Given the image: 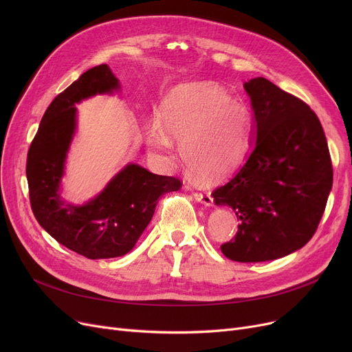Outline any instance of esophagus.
<instances>
[{
	"mask_svg": "<svg viewBox=\"0 0 352 352\" xmlns=\"http://www.w3.org/2000/svg\"><path fill=\"white\" fill-rule=\"evenodd\" d=\"M194 198L198 202H201V204H204L206 207H212L214 206V198L208 192H194Z\"/></svg>",
	"mask_w": 352,
	"mask_h": 352,
	"instance_id": "esophagus-1",
	"label": "esophagus"
}]
</instances>
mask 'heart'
Returning a JSON list of instances; mask_svg holds the SVG:
<instances>
[{
  "instance_id": "heart-1",
  "label": "heart",
  "mask_w": 352,
  "mask_h": 352,
  "mask_svg": "<svg viewBox=\"0 0 352 352\" xmlns=\"http://www.w3.org/2000/svg\"><path fill=\"white\" fill-rule=\"evenodd\" d=\"M187 168L212 182L234 173L251 144L247 107L211 82L179 85L166 98L158 124L146 135L151 157L162 165L174 162V142Z\"/></svg>"
}]
</instances>
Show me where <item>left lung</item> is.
Returning a JSON list of instances; mask_svg holds the SVG:
<instances>
[{
  "label": "left lung",
  "instance_id": "left-lung-1",
  "mask_svg": "<svg viewBox=\"0 0 352 352\" xmlns=\"http://www.w3.org/2000/svg\"><path fill=\"white\" fill-rule=\"evenodd\" d=\"M254 126L247 161L212 192L241 221L221 251L236 263L278 260L317 231L332 188L322 125L301 100L258 77L244 82Z\"/></svg>",
  "mask_w": 352,
  "mask_h": 352
}]
</instances>
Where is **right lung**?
I'll return each mask as SVG.
<instances>
[{"instance_id": "obj_1", "label": "right lung", "mask_w": 352, "mask_h": 352, "mask_svg": "<svg viewBox=\"0 0 352 352\" xmlns=\"http://www.w3.org/2000/svg\"><path fill=\"white\" fill-rule=\"evenodd\" d=\"M120 89V80L107 64L85 71L50 104L28 151L27 179L36 221L60 244L89 260L131 251L150 224L158 198L181 188L179 179L129 162L84 204L64 198L65 164L77 133L76 105Z\"/></svg>"}]
</instances>
